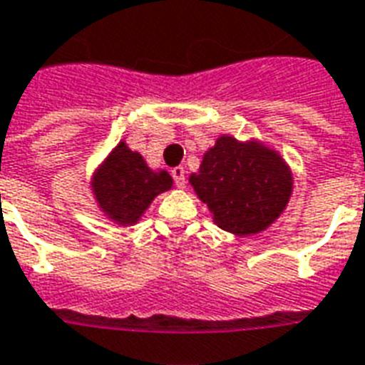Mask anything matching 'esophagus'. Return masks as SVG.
Masks as SVG:
<instances>
[{
	"label": "esophagus",
	"mask_w": 365,
	"mask_h": 365,
	"mask_svg": "<svg viewBox=\"0 0 365 365\" xmlns=\"http://www.w3.org/2000/svg\"><path fill=\"white\" fill-rule=\"evenodd\" d=\"M172 178L178 187H185V168L183 166H175L172 168Z\"/></svg>",
	"instance_id": "obj_1"
}]
</instances>
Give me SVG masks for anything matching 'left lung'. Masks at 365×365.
<instances>
[{
	"mask_svg": "<svg viewBox=\"0 0 365 365\" xmlns=\"http://www.w3.org/2000/svg\"><path fill=\"white\" fill-rule=\"evenodd\" d=\"M190 182L209 205L215 222L237 236L265 230L279 218L292 191V175L279 155L234 137L218 139Z\"/></svg>",
	"mask_w": 365,
	"mask_h": 365,
	"instance_id": "left-lung-1",
	"label": "left lung"
}]
</instances>
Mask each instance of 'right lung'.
<instances>
[{
  "label": "right lung",
  "mask_w": 365,
  "mask_h": 365,
  "mask_svg": "<svg viewBox=\"0 0 365 365\" xmlns=\"http://www.w3.org/2000/svg\"><path fill=\"white\" fill-rule=\"evenodd\" d=\"M168 172H153L143 156L123 143L114 148L94 175V195L102 209L120 224L135 222L158 193L170 190Z\"/></svg>",
  "instance_id": "right-lung-1"
}]
</instances>
